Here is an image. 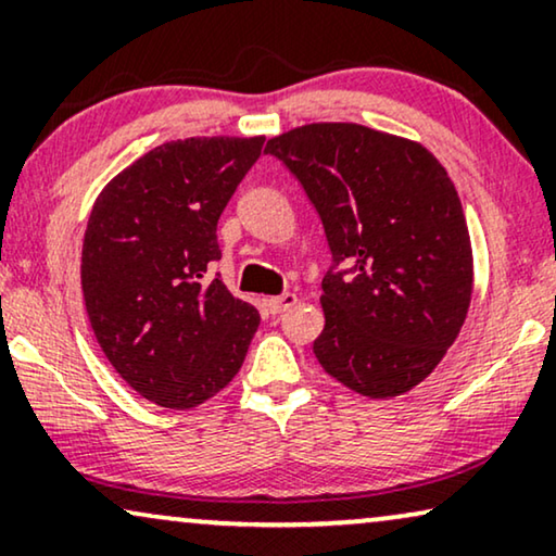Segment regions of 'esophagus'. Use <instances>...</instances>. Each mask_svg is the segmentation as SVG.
<instances>
[{
	"label": "esophagus",
	"mask_w": 556,
	"mask_h": 556,
	"mask_svg": "<svg viewBox=\"0 0 556 556\" xmlns=\"http://www.w3.org/2000/svg\"><path fill=\"white\" fill-rule=\"evenodd\" d=\"M296 304V294L294 292H285L279 296H271V300H267V309L271 312V315H281V312H287L289 307H294Z\"/></svg>",
	"instance_id": "esophagus-1"
}]
</instances>
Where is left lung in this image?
<instances>
[{
    "mask_svg": "<svg viewBox=\"0 0 556 556\" xmlns=\"http://www.w3.org/2000/svg\"><path fill=\"white\" fill-rule=\"evenodd\" d=\"M264 153L300 181L332 252L325 330L312 345L319 365L359 395L408 393L441 363L471 304L456 186L420 143L357 123L302 125Z\"/></svg>",
    "mask_w": 556,
    "mask_h": 556,
    "instance_id": "8db88e82",
    "label": "left lung"
}]
</instances>
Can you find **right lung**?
I'll use <instances>...</instances> for the list:
<instances>
[{"mask_svg":"<svg viewBox=\"0 0 556 556\" xmlns=\"http://www.w3.org/2000/svg\"><path fill=\"white\" fill-rule=\"evenodd\" d=\"M264 138L170 140L105 186L83 241V296L108 363L163 408H193L231 382L260 312L222 277L216 224Z\"/></svg>","mask_w":556,"mask_h":556,"instance_id":"add662e5","label":"right lung"}]
</instances>
